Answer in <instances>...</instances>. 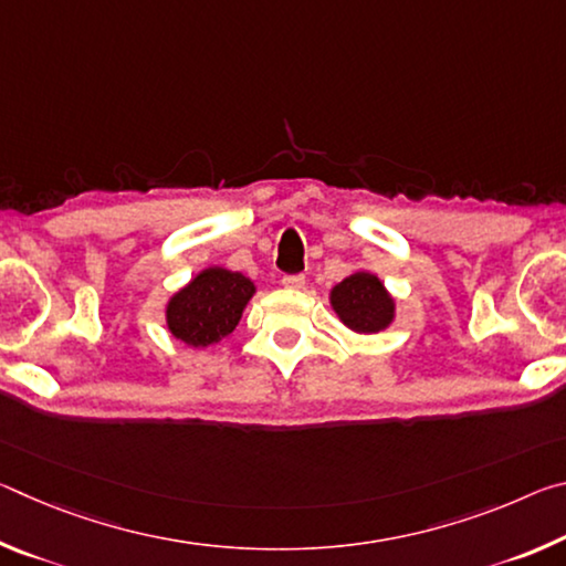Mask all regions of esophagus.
I'll return each instance as SVG.
<instances>
[{
	"label": "esophagus",
	"instance_id": "34e87169",
	"mask_svg": "<svg viewBox=\"0 0 566 566\" xmlns=\"http://www.w3.org/2000/svg\"><path fill=\"white\" fill-rule=\"evenodd\" d=\"M304 274H284L282 276V286H286V290H302L304 286Z\"/></svg>",
	"mask_w": 566,
	"mask_h": 566
}]
</instances>
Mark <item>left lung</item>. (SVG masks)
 <instances>
[{"label": "left lung", "instance_id": "1", "mask_svg": "<svg viewBox=\"0 0 566 566\" xmlns=\"http://www.w3.org/2000/svg\"><path fill=\"white\" fill-rule=\"evenodd\" d=\"M329 304L344 327L357 334H379L397 319V300L377 274L359 270L332 286Z\"/></svg>", "mask_w": 566, "mask_h": 566}]
</instances>
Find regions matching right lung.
Returning <instances> with one entry per match:
<instances>
[{"label": "right lung", "instance_id": "right-lung-1", "mask_svg": "<svg viewBox=\"0 0 566 566\" xmlns=\"http://www.w3.org/2000/svg\"><path fill=\"white\" fill-rule=\"evenodd\" d=\"M256 284L227 266H207L169 296L165 319L175 339L189 349H207L234 332Z\"/></svg>", "mask_w": 566, "mask_h": 566}]
</instances>
